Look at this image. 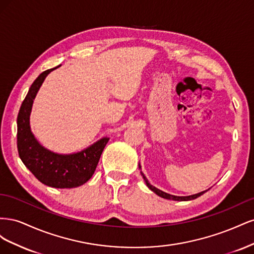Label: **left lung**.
I'll use <instances>...</instances> for the list:
<instances>
[{
    "mask_svg": "<svg viewBox=\"0 0 254 254\" xmlns=\"http://www.w3.org/2000/svg\"><path fill=\"white\" fill-rule=\"evenodd\" d=\"M139 168L141 170V165L139 164ZM141 175H142V177H143V179L145 180V182H146V186H147L153 193H156L158 196H160V197H162V198H165V199H170V200H175V201H189V200H193V199H196V198H198L199 196H201L202 194H204L205 191L207 190H203V191H200V193H198V194H194V195H190V196H175V195H171V194H167V193H165V191H163V190H159V189H157L156 187H153V186H151V184L149 183V181L147 180V178H146L145 177V175L141 172Z\"/></svg>",
    "mask_w": 254,
    "mask_h": 254,
    "instance_id": "left-lung-1",
    "label": "left lung"
}]
</instances>
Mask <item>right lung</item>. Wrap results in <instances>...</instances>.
Instances as JSON below:
<instances>
[{"label": "right lung", "instance_id": "right-lung-1", "mask_svg": "<svg viewBox=\"0 0 254 254\" xmlns=\"http://www.w3.org/2000/svg\"><path fill=\"white\" fill-rule=\"evenodd\" d=\"M59 66L42 72L30 86L18 114L17 143L22 162L41 183L56 189H72L82 186L93 176L109 137L105 136L86 149L68 155L51 151L36 139L29 124L34 99L45 77Z\"/></svg>", "mask_w": 254, "mask_h": 254}]
</instances>
